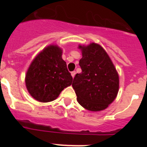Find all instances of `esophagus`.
Instances as JSON below:
<instances>
[{
	"label": "esophagus",
	"instance_id": "obj_1",
	"mask_svg": "<svg viewBox=\"0 0 147 147\" xmlns=\"http://www.w3.org/2000/svg\"><path fill=\"white\" fill-rule=\"evenodd\" d=\"M71 76H72L73 78H74L75 74H76V71H72V72H71Z\"/></svg>",
	"mask_w": 147,
	"mask_h": 147
}]
</instances>
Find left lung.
Segmentation results:
<instances>
[{
  "label": "left lung",
  "instance_id": "obj_1",
  "mask_svg": "<svg viewBox=\"0 0 147 147\" xmlns=\"http://www.w3.org/2000/svg\"><path fill=\"white\" fill-rule=\"evenodd\" d=\"M82 57L80 60L81 74H76L72 87L77 102L90 111L107 108L116 98L119 76L106 51L99 44L79 45Z\"/></svg>",
  "mask_w": 147,
  "mask_h": 147
}]
</instances>
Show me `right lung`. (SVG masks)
Returning a JSON list of instances; mask_svg holds the SVG:
<instances>
[{
  "mask_svg": "<svg viewBox=\"0 0 147 147\" xmlns=\"http://www.w3.org/2000/svg\"><path fill=\"white\" fill-rule=\"evenodd\" d=\"M62 54V49L57 45H48L35 57L27 70V90L38 102H52L72 84L73 78Z\"/></svg>",
  "mask_w": 147,
  "mask_h": 147,
  "instance_id": "obj_1",
  "label": "right lung"
}]
</instances>
